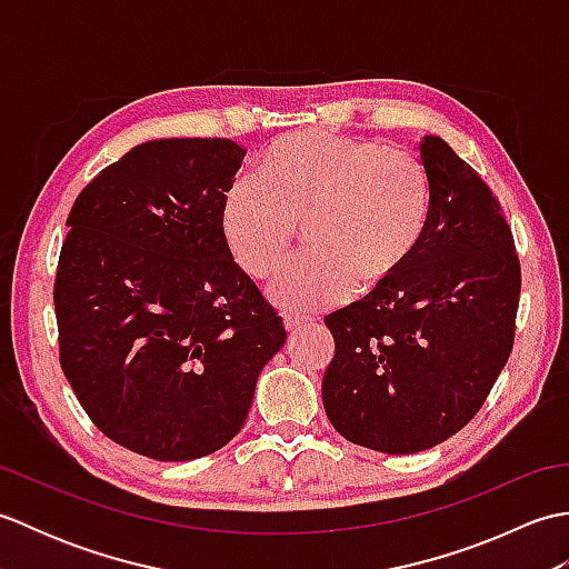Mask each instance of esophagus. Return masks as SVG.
Listing matches in <instances>:
<instances>
[{"instance_id":"obj_1","label":"esophagus","mask_w":569,"mask_h":569,"mask_svg":"<svg viewBox=\"0 0 569 569\" xmlns=\"http://www.w3.org/2000/svg\"><path fill=\"white\" fill-rule=\"evenodd\" d=\"M283 325H286V330L291 332V335H296V332H300V330L310 328V322H308V320H300V318H293V316H286V318H283Z\"/></svg>"}]
</instances>
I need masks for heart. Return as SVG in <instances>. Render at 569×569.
Segmentation results:
<instances>
[{
  "mask_svg": "<svg viewBox=\"0 0 569 569\" xmlns=\"http://www.w3.org/2000/svg\"><path fill=\"white\" fill-rule=\"evenodd\" d=\"M432 183L413 151L328 129L293 131L263 153L257 178L234 180L222 200V237L247 276L263 281L308 251L269 288L278 308L316 312L352 291L393 283L428 234Z\"/></svg>",
  "mask_w": 569,
  "mask_h": 569,
  "instance_id": "b5f03b06",
  "label": "heart"
}]
</instances>
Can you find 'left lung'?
Instances as JSON below:
<instances>
[{"label":"left lung","mask_w":569,"mask_h":569,"mask_svg":"<svg viewBox=\"0 0 569 569\" xmlns=\"http://www.w3.org/2000/svg\"><path fill=\"white\" fill-rule=\"evenodd\" d=\"M428 234L381 291L325 318L335 357L322 403L349 442L413 455L452 438L509 361L521 261L499 198L440 137L422 139Z\"/></svg>","instance_id":"8db88e82"}]
</instances>
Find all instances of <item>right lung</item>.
<instances>
[{"label":"right lung","instance_id":"right-lung-1","mask_svg":"<svg viewBox=\"0 0 569 569\" xmlns=\"http://www.w3.org/2000/svg\"><path fill=\"white\" fill-rule=\"evenodd\" d=\"M244 153L224 137L147 141L68 214L53 283L60 369L107 438L159 462L232 440L286 342L222 237Z\"/></svg>","mask_w":569,"mask_h":569}]
</instances>
